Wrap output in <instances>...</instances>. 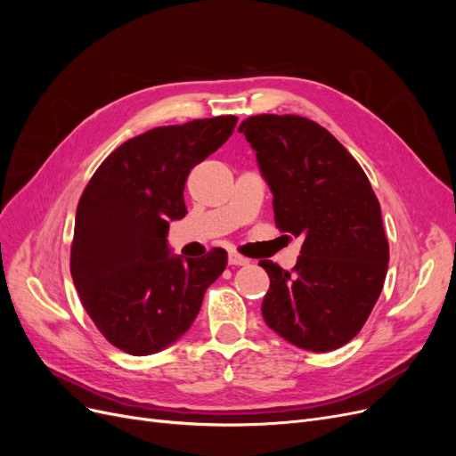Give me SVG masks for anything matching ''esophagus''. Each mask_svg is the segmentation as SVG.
I'll list each match as a JSON object with an SVG mask.
<instances>
[{"label": "esophagus", "mask_w": 456, "mask_h": 456, "mask_svg": "<svg viewBox=\"0 0 456 456\" xmlns=\"http://www.w3.org/2000/svg\"><path fill=\"white\" fill-rule=\"evenodd\" d=\"M228 265L230 266H245V265H249V258H245L238 253H230L228 255Z\"/></svg>", "instance_id": "34e87169"}]
</instances>
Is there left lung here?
I'll return each mask as SVG.
<instances>
[{"instance_id":"1","label":"left lung","mask_w":456,"mask_h":456,"mask_svg":"<svg viewBox=\"0 0 456 456\" xmlns=\"http://www.w3.org/2000/svg\"><path fill=\"white\" fill-rule=\"evenodd\" d=\"M240 133L273 194L275 226L302 238L291 272L258 262L270 275L262 317L298 348H340L365 325L388 272L390 247L369 178L312 119L260 114Z\"/></svg>"}]
</instances>
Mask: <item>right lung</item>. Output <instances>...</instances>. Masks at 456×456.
Returning a JSON list of instances; mask_svg holds the SVG:
<instances>
[{"mask_svg":"<svg viewBox=\"0 0 456 456\" xmlns=\"http://www.w3.org/2000/svg\"><path fill=\"white\" fill-rule=\"evenodd\" d=\"M236 116L163 126L129 139L94 171L76 211L70 272L102 337L131 355L181 338L203 295L228 265L215 247L203 258L169 256L171 220L186 215L190 171L223 146Z\"/></svg>","mask_w":456,"mask_h":456,"instance_id":"right-lung-1","label":"right lung"}]
</instances>
